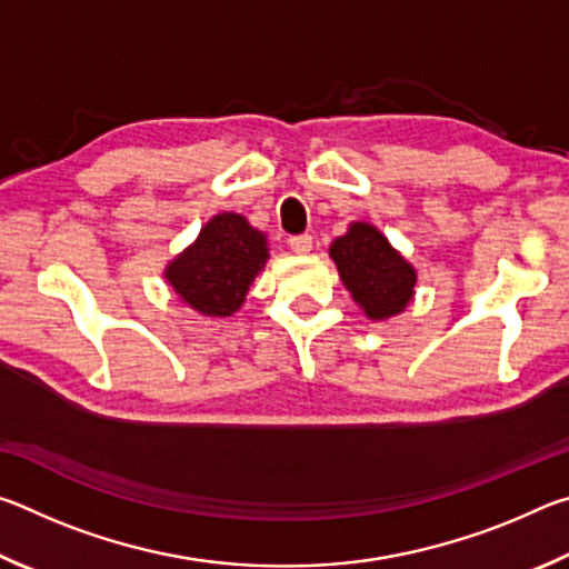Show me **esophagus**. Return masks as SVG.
Listing matches in <instances>:
<instances>
[{"mask_svg": "<svg viewBox=\"0 0 569 569\" xmlns=\"http://www.w3.org/2000/svg\"><path fill=\"white\" fill-rule=\"evenodd\" d=\"M288 246H291V250L293 253H311V248H313V238L308 236V233H301V236H291L288 238Z\"/></svg>", "mask_w": 569, "mask_h": 569, "instance_id": "1", "label": "esophagus"}]
</instances>
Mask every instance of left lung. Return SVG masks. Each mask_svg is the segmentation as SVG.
Returning <instances> with one entry per match:
<instances>
[{
    "label": "left lung",
    "instance_id": "left-lung-1",
    "mask_svg": "<svg viewBox=\"0 0 569 569\" xmlns=\"http://www.w3.org/2000/svg\"><path fill=\"white\" fill-rule=\"evenodd\" d=\"M331 258L353 301L373 321L401 313L413 296L417 271L387 236L369 223H351L349 233L331 243Z\"/></svg>",
    "mask_w": 569,
    "mask_h": 569
}]
</instances>
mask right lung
<instances>
[{
  "instance_id": "right-lung-1",
  "label": "right lung",
  "mask_w": 569,
  "mask_h": 569,
  "mask_svg": "<svg viewBox=\"0 0 569 569\" xmlns=\"http://www.w3.org/2000/svg\"><path fill=\"white\" fill-rule=\"evenodd\" d=\"M268 261V240L238 213H218L166 268L182 301L203 316H233Z\"/></svg>"
}]
</instances>
